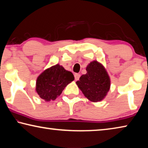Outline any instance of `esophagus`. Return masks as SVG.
Segmentation results:
<instances>
[{
    "label": "esophagus",
    "mask_w": 148,
    "mask_h": 148,
    "mask_svg": "<svg viewBox=\"0 0 148 148\" xmlns=\"http://www.w3.org/2000/svg\"><path fill=\"white\" fill-rule=\"evenodd\" d=\"M79 77H80V74H74V77H75V79H76V80H78L79 79Z\"/></svg>",
    "instance_id": "34e87169"
}]
</instances>
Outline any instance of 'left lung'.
Segmentation results:
<instances>
[{
	"label": "left lung",
	"mask_w": 148,
	"mask_h": 148,
	"mask_svg": "<svg viewBox=\"0 0 148 148\" xmlns=\"http://www.w3.org/2000/svg\"><path fill=\"white\" fill-rule=\"evenodd\" d=\"M83 74L76 83L84 96L90 101L97 102L103 100L110 89V77L103 64L96 60L86 67Z\"/></svg>",
	"instance_id": "8db88e82"
}]
</instances>
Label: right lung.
I'll return each mask as SVG.
<instances>
[{"label":"right lung","instance_id":"right-lung-1","mask_svg":"<svg viewBox=\"0 0 148 148\" xmlns=\"http://www.w3.org/2000/svg\"><path fill=\"white\" fill-rule=\"evenodd\" d=\"M74 79V76L71 72L57 64L39 75L36 79L35 91L45 101H54Z\"/></svg>","mask_w":148,"mask_h":148}]
</instances>
